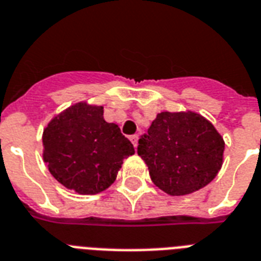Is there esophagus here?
Wrapping results in <instances>:
<instances>
[{"label": "esophagus", "instance_id": "34e87169", "mask_svg": "<svg viewBox=\"0 0 261 261\" xmlns=\"http://www.w3.org/2000/svg\"><path fill=\"white\" fill-rule=\"evenodd\" d=\"M138 135L135 134V135H131L130 137V141H131V143H133V145H134V147H137L138 146Z\"/></svg>", "mask_w": 261, "mask_h": 261}]
</instances>
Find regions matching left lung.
I'll return each instance as SVG.
<instances>
[{
  "mask_svg": "<svg viewBox=\"0 0 261 261\" xmlns=\"http://www.w3.org/2000/svg\"><path fill=\"white\" fill-rule=\"evenodd\" d=\"M138 143L151 181L170 196L190 194L213 181L225 149L215 126L194 111L161 112Z\"/></svg>",
  "mask_w": 261,
  "mask_h": 261,
  "instance_id": "left-lung-1",
  "label": "left lung"
}]
</instances>
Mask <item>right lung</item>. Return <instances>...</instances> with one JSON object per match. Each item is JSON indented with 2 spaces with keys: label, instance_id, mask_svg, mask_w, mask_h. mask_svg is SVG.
Listing matches in <instances>:
<instances>
[{
  "label": "right lung",
  "instance_id": "right-lung-1",
  "mask_svg": "<svg viewBox=\"0 0 261 261\" xmlns=\"http://www.w3.org/2000/svg\"><path fill=\"white\" fill-rule=\"evenodd\" d=\"M42 158L67 189L97 194L114 184L134 146L118 124L103 118L101 106L79 101L56 115L42 133Z\"/></svg>",
  "mask_w": 261,
  "mask_h": 261
}]
</instances>
